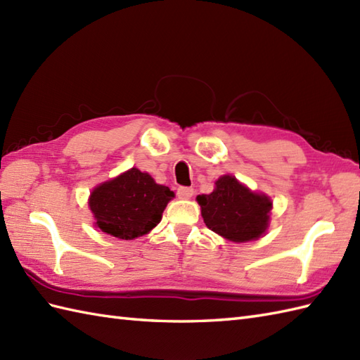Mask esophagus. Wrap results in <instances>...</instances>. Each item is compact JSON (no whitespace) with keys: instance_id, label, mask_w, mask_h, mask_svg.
<instances>
[{"instance_id":"esophagus-1","label":"esophagus","mask_w":360,"mask_h":360,"mask_svg":"<svg viewBox=\"0 0 360 360\" xmlns=\"http://www.w3.org/2000/svg\"><path fill=\"white\" fill-rule=\"evenodd\" d=\"M178 196L181 198V200H190V198L193 196V188L192 187H179Z\"/></svg>"}]
</instances>
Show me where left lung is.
<instances>
[{
	"label": "left lung",
	"instance_id": "8db88e82",
	"mask_svg": "<svg viewBox=\"0 0 360 360\" xmlns=\"http://www.w3.org/2000/svg\"><path fill=\"white\" fill-rule=\"evenodd\" d=\"M196 201L201 205L205 226L229 241L258 240L269 226L271 198L252 192L232 174L221 176L215 190L200 195Z\"/></svg>",
	"mask_w": 360,
	"mask_h": 360
}]
</instances>
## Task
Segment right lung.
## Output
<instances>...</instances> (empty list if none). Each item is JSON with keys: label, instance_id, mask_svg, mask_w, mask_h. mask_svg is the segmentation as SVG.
<instances>
[{"label": "right lung", "instance_id": "add662e5", "mask_svg": "<svg viewBox=\"0 0 360 360\" xmlns=\"http://www.w3.org/2000/svg\"><path fill=\"white\" fill-rule=\"evenodd\" d=\"M174 193L156 184L148 173L129 168L117 178L97 186L89 196L96 227L120 240H134L159 224Z\"/></svg>", "mask_w": 360, "mask_h": 360}]
</instances>
